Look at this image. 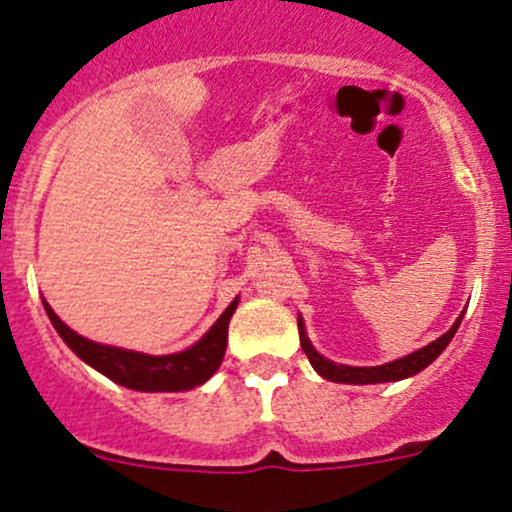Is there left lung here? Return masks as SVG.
Listing matches in <instances>:
<instances>
[{"instance_id": "left-lung-1", "label": "left lung", "mask_w": 512, "mask_h": 512, "mask_svg": "<svg viewBox=\"0 0 512 512\" xmlns=\"http://www.w3.org/2000/svg\"><path fill=\"white\" fill-rule=\"evenodd\" d=\"M464 315V313H462ZM462 315L457 317L455 325L450 327L443 337H438L436 342H431L424 349L414 351V354L397 358V361L385 363V366H370V368H361V366H344V363H334L330 358L320 356L315 351V346L310 344L308 334H305L303 320L298 317V334H301V346L308 356V361L313 363V368L322 375L325 380H332V383H346V385H375V383H397V380L411 378V375L421 373L428 363H433L436 358L443 354L445 346L450 344V339L455 337L457 327H460Z\"/></svg>"}]
</instances>
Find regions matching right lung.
I'll use <instances>...</instances> for the list:
<instances>
[{
	"mask_svg": "<svg viewBox=\"0 0 512 512\" xmlns=\"http://www.w3.org/2000/svg\"><path fill=\"white\" fill-rule=\"evenodd\" d=\"M43 305L52 327L64 339V344L81 361H86L88 366L103 373L105 378L139 392H180L207 383L211 375L216 373V368L221 366L228 344V322H231L233 313H236L238 298L223 310V315L211 325V330L197 344L180 351V354L166 356H149L139 354V351H127L117 349V346L91 342V339L69 330L60 317L55 315V310L50 308L48 301H43Z\"/></svg>",
	"mask_w": 512,
	"mask_h": 512,
	"instance_id": "add662e5",
	"label": "right lung"
}]
</instances>
